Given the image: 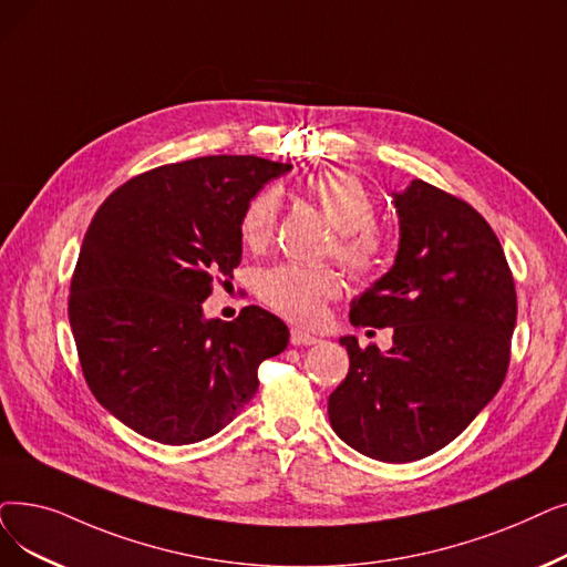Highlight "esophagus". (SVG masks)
<instances>
[{"label": "esophagus", "instance_id": "1", "mask_svg": "<svg viewBox=\"0 0 567 567\" xmlns=\"http://www.w3.org/2000/svg\"><path fill=\"white\" fill-rule=\"evenodd\" d=\"M319 338L312 333H306L301 329H291V344H317Z\"/></svg>", "mask_w": 567, "mask_h": 567}]
</instances>
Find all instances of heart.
Wrapping results in <instances>:
<instances>
[{
	"label": "heart",
	"instance_id": "heart-1",
	"mask_svg": "<svg viewBox=\"0 0 567 567\" xmlns=\"http://www.w3.org/2000/svg\"><path fill=\"white\" fill-rule=\"evenodd\" d=\"M308 199L322 210L338 231L336 257L352 274L365 276L380 264L384 240L375 227V199L357 178L344 174H315L303 185ZM280 199L274 189H261L245 204L238 231L252 250H261L274 238ZM259 297L268 308L299 324L322 319L327 303L340 293V278L331 268H310L299 264H278L259 276Z\"/></svg>",
	"mask_w": 567,
	"mask_h": 567
}]
</instances>
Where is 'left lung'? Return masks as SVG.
Returning a JSON list of instances; mask_svg holds the SVG:
<instances>
[{"mask_svg":"<svg viewBox=\"0 0 567 567\" xmlns=\"http://www.w3.org/2000/svg\"><path fill=\"white\" fill-rule=\"evenodd\" d=\"M393 266L350 306L354 327H391L393 344H340L350 371L329 396L336 435L384 463L424 458L461 435L496 396L509 363L516 291L486 219L424 181L391 192Z\"/></svg>","mask_w":567,"mask_h":567,"instance_id":"left-lung-1","label":"left lung"}]
</instances>
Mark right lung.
I'll return each instance as SVG.
<instances>
[{"mask_svg":"<svg viewBox=\"0 0 567 567\" xmlns=\"http://www.w3.org/2000/svg\"><path fill=\"white\" fill-rule=\"evenodd\" d=\"M291 168L213 155L147 171L90 223L71 280L69 324L90 391L115 420L162 445L223 431L259 389L257 368L289 329L259 306L234 322L202 303L240 264V213Z\"/></svg>","mask_w":567,"mask_h":567,"instance_id":"1","label":"right lung"}]
</instances>
